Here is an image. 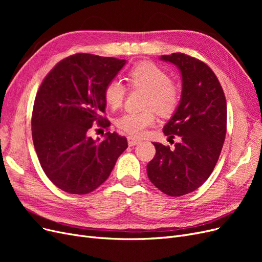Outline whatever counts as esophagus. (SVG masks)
Wrapping results in <instances>:
<instances>
[{
	"instance_id": "esophagus-1",
	"label": "esophagus",
	"mask_w": 262,
	"mask_h": 262,
	"mask_svg": "<svg viewBox=\"0 0 262 262\" xmlns=\"http://www.w3.org/2000/svg\"><path fill=\"white\" fill-rule=\"evenodd\" d=\"M139 143H141L140 140H137V139H134V138H132V137H129V138H128V144H129L130 146L138 145Z\"/></svg>"
}]
</instances>
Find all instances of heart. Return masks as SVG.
<instances>
[{"label":"heart","mask_w":262,"mask_h":262,"mask_svg":"<svg viewBox=\"0 0 262 262\" xmlns=\"http://www.w3.org/2000/svg\"><path fill=\"white\" fill-rule=\"evenodd\" d=\"M128 82L132 87L146 90L143 106L152 108L125 113L117 119L116 125L132 137H141L146 128L155 123L153 108L161 116H169L175 112L180 101V91L163 68L149 61L140 62L132 67L128 72ZM125 91L120 80L115 78L109 81L104 91L106 104L113 109L120 107Z\"/></svg>","instance_id":"b5f03b06"}]
</instances>
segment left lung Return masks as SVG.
Instances as JSON below:
<instances>
[{
  "label": "left lung",
  "mask_w": 262,
  "mask_h": 262,
  "mask_svg": "<svg viewBox=\"0 0 262 262\" xmlns=\"http://www.w3.org/2000/svg\"><path fill=\"white\" fill-rule=\"evenodd\" d=\"M181 73L180 102L165 124V136H178L172 150L153 143L154 158L147 164V176L162 192L180 196L204 184L217 163L226 136L227 107L216 75L204 62L184 53L162 55Z\"/></svg>",
  "instance_id": "obj_1"
}]
</instances>
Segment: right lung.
<instances>
[{
  "label": "right lung",
  "mask_w": 262,
  "mask_h": 262,
  "mask_svg": "<svg viewBox=\"0 0 262 262\" xmlns=\"http://www.w3.org/2000/svg\"><path fill=\"white\" fill-rule=\"evenodd\" d=\"M125 60L90 53L63 59L45 77L37 92L31 134L39 163L53 185L72 194H86L109 177L128 147L117 132L94 140L95 124L108 128L104 91Z\"/></svg>",
  "instance_id": "1"
}]
</instances>
